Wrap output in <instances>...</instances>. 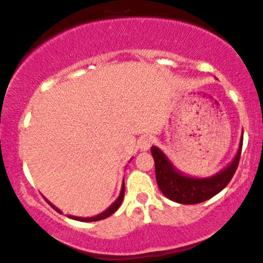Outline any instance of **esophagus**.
<instances>
[{"label":"esophagus","mask_w":263,"mask_h":263,"mask_svg":"<svg viewBox=\"0 0 263 263\" xmlns=\"http://www.w3.org/2000/svg\"><path fill=\"white\" fill-rule=\"evenodd\" d=\"M153 143H154V139L151 138L150 136H144L138 140V146L142 151H146L150 149V146L153 145Z\"/></svg>","instance_id":"obj_1"}]
</instances>
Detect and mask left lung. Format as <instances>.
Returning a JSON list of instances; mask_svg holds the SVG:
<instances>
[{
	"instance_id": "obj_1",
	"label": "left lung",
	"mask_w": 263,
	"mask_h": 263,
	"mask_svg": "<svg viewBox=\"0 0 263 263\" xmlns=\"http://www.w3.org/2000/svg\"><path fill=\"white\" fill-rule=\"evenodd\" d=\"M242 145L243 132L237 154L231 163L210 177H194L181 173L163 151L157 146H151L158 187L165 197L179 204L194 205L209 200L223 191L231 181L238 167Z\"/></svg>"
}]
</instances>
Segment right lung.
Segmentation results:
<instances>
[{
	"mask_svg": "<svg viewBox=\"0 0 263 263\" xmlns=\"http://www.w3.org/2000/svg\"><path fill=\"white\" fill-rule=\"evenodd\" d=\"M132 160V158H131ZM124 194H125V184H124V181H123V186H121V191H120V194L119 197L117 198V200L113 202L112 205H110L108 209H107L106 211H103V212H101L100 214H98V216H94V217H88V218H82V217H76V216H71V214H68L69 218H71V219H75V220H80V221H96V220H101V219H105V218L109 217L110 214H113L116 211L119 209V206L121 205V202H123V199H124ZM45 200L47 201V204H49L51 207H52L53 210H56L58 213H62V211L57 209L56 206H54L53 204H51V202L47 200L46 198H44Z\"/></svg>",
	"mask_w": 263,
	"mask_h": 263,
	"instance_id": "right-lung-1",
	"label": "right lung"
}]
</instances>
